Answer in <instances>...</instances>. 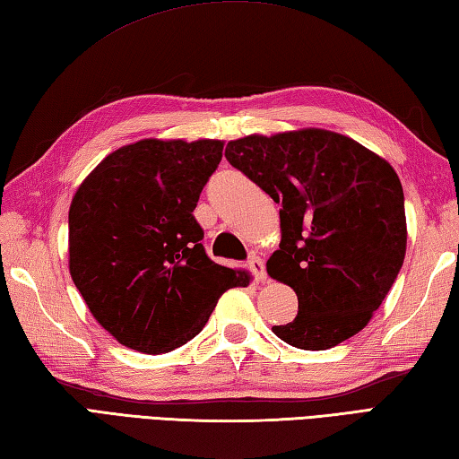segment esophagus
<instances>
[{
	"label": "esophagus",
	"instance_id": "1",
	"mask_svg": "<svg viewBox=\"0 0 459 459\" xmlns=\"http://www.w3.org/2000/svg\"><path fill=\"white\" fill-rule=\"evenodd\" d=\"M248 268L252 272V276H255L258 281L266 280V266H264V260H262L260 256H250L248 258Z\"/></svg>",
	"mask_w": 459,
	"mask_h": 459
}]
</instances>
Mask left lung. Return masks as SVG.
Returning a JSON list of instances; mask_svg holds the SVG:
<instances>
[{
	"mask_svg": "<svg viewBox=\"0 0 459 459\" xmlns=\"http://www.w3.org/2000/svg\"><path fill=\"white\" fill-rule=\"evenodd\" d=\"M224 158L280 204L281 242L268 274L294 288L298 316L272 331L324 351L353 337L393 288L406 252L404 193L394 169L347 135H247Z\"/></svg>",
	"mask_w": 459,
	"mask_h": 459,
	"instance_id": "1",
	"label": "left lung"
}]
</instances>
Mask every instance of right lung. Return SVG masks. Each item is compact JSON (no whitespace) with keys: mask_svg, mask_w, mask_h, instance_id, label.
<instances>
[{"mask_svg":"<svg viewBox=\"0 0 459 459\" xmlns=\"http://www.w3.org/2000/svg\"><path fill=\"white\" fill-rule=\"evenodd\" d=\"M222 142L142 140L116 150L76 191L68 211L74 286L96 321L122 345L160 355L209 321L247 272L212 262L195 219L219 168Z\"/></svg>","mask_w":459,"mask_h":459,"instance_id":"1","label":"right lung"}]
</instances>
